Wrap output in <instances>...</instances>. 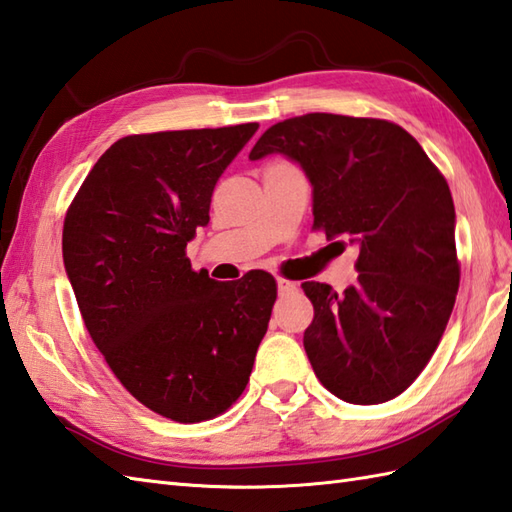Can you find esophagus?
<instances>
[{
  "label": "esophagus",
  "mask_w": 512,
  "mask_h": 512,
  "mask_svg": "<svg viewBox=\"0 0 512 512\" xmlns=\"http://www.w3.org/2000/svg\"><path fill=\"white\" fill-rule=\"evenodd\" d=\"M299 290V286L295 284V281H288V279H277V292L281 297H286V295H292V292H297Z\"/></svg>",
  "instance_id": "obj_1"
}]
</instances>
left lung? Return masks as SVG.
<instances>
[{
  "label": "left lung",
  "mask_w": 512,
  "mask_h": 512,
  "mask_svg": "<svg viewBox=\"0 0 512 512\" xmlns=\"http://www.w3.org/2000/svg\"><path fill=\"white\" fill-rule=\"evenodd\" d=\"M270 154L306 173L314 226L361 250L358 281L343 295L301 284L314 306L303 332L314 374L352 405L396 398L427 367L458 295L447 180L416 138L378 118H288L266 129L248 158Z\"/></svg>",
  "instance_id": "left-lung-1"
}]
</instances>
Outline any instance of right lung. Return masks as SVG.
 <instances>
[{"mask_svg":"<svg viewBox=\"0 0 512 512\" xmlns=\"http://www.w3.org/2000/svg\"><path fill=\"white\" fill-rule=\"evenodd\" d=\"M257 127L116 140L65 215V273L94 345L129 394L176 422L211 420L242 396L277 299L264 270L215 281L184 253Z\"/></svg>","mask_w":512,"mask_h":512,"instance_id":"obj_1","label":"right lung"}]
</instances>
